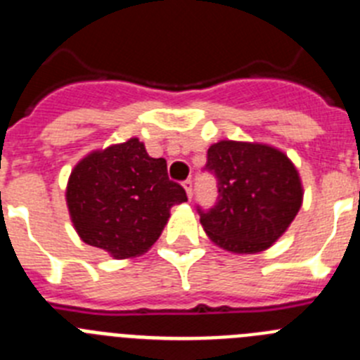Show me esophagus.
Masks as SVG:
<instances>
[{
	"label": "esophagus",
	"instance_id": "34e87169",
	"mask_svg": "<svg viewBox=\"0 0 360 360\" xmlns=\"http://www.w3.org/2000/svg\"><path fill=\"white\" fill-rule=\"evenodd\" d=\"M184 189H186L187 196H189V198H193V180H191V178H187L186 182H184Z\"/></svg>",
	"mask_w": 360,
	"mask_h": 360
}]
</instances>
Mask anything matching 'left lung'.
I'll list each match as a JSON object with an SVG mask.
<instances>
[{
    "label": "left lung",
    "instance_id": "8db88e82",
    "mask_svg": "<svg viewBox=\"0 0 360 360\" xmlns=\"http://www.w3.org/2000/svg\"><path fill=\"white\" fill-rule=\"evenodd\" d=\"M203 171L216 178L218 198L196 211L216 245L238 254L269 249L303 202L301 180L285 153L265 144L221 141L207 151Z\"/></svg>",
    "mask_w": 360,
    "mask_h": 360
}]
</instances>
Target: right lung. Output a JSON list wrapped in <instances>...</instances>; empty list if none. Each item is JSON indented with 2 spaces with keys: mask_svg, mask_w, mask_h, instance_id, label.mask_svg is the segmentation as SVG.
Here are the masks:
<instances>
[{
  "mask_svg": "<svg viewBox=\"0 0 360 360\" xmlns=\"http://www.w3.org/2000/svg\"><path fill=\"white\" fill-rule=\"evenodd\" d=\"M186 200V189L167 176L164 158L149 157L139 139L82 158L66 189L81 240L117 259L146 252L167 224L169 209Z\"/></svg>",
  "mask_w": 360,
  "mask_h": 360,
  "instance_id": "right-lung-1",
  "label": "right lung"
}]
</instances>
